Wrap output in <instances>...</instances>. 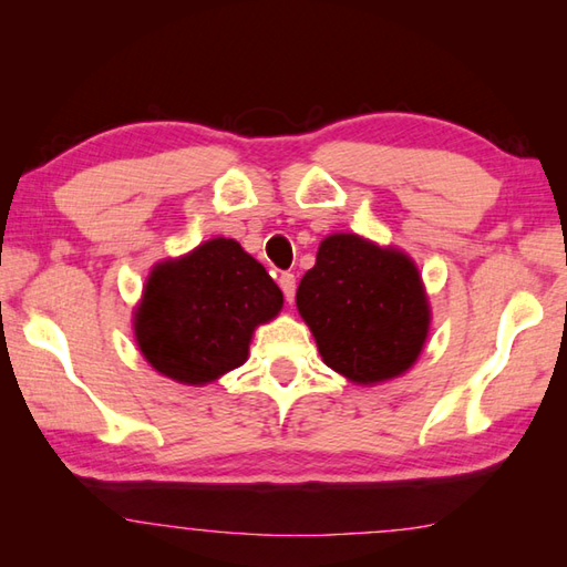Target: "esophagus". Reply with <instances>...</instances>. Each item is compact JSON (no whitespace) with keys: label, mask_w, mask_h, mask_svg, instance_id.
Here are the masks:
<instances>
[{"label":"esophagus","mask_w":567,"mask_h":567,"mask_svg":"<svg viewBox=\"0 0 567 567\" xmlns=\"http://www.w3.org/2000/svg\"><path fill=\"white\" fill-rule=\"evenodd\" d=\"M280 290H282L287 302H292L295 290H297V282H295V275L292 272H282L280 275Z\"/></svg>","instance_id":"obj_1"}]
</instances>
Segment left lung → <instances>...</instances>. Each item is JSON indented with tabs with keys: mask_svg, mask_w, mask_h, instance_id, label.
Wrapping results in <instances>:
<instances>
[{
	"mask_svg": "<svg viewBox=\"0 0 567 567\" xmlns=\"http://www.w3.org/2000/svg\"><path fill=\"white\" fill-rule=\"evenodd\" d=\"M297 309L321 360L355 384H378L412 368L431 329L416 262L394 246L331 234L297 287Z\"/></svg>",
	"mask_w": 567,
	"mask_h": 567,
	"instance_id": "left-lung-1",
	"label": "left lung"
}]
</instances>
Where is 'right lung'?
<instances>
[{"instance_id": "add662e5", "label": "right lung", "mask_w": 567, "mask_h": 567, "mask_svg": "<svg viewBox=\"0 0 567 567\" xmlns=\"http://www.w3.org/2000/svg\"><path fill=\"white\" fill-rule=\"evenodd\" d=\"M282 292L234 238H209L153 265L134 311L138 351L179 384H209L244 365L260 323L282 309Z\"/></svg>"}]
</instances>
